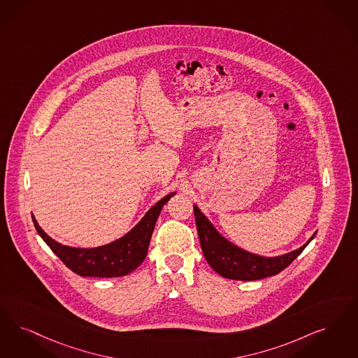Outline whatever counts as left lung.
Returning a JSON list of instances; mask_svg holds the SVG:
<instances>
[{
    "label": "left lung",
    "mask_w": 358,
    "mask_h": 358,
    "mask_svg": "<svg viewBox=\"0 0 358 358\" xmlns=\"http://www.w3.org/2000/svg\"><path fill=\"white\" fill-rule=\"evenodd\" d=\"M201 249L215 272L229 280L255 281L275 275L287 268L315 238V234L301 248L281 256L266 257L248 252L224 237L197 205H193Z\"/></svg>",
    "instance_id": "1"
}]
</instances>
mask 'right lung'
Here are the masks:
<instances>
[{
  "label": "right lung",
  "mask_w": 358,
  "mask_h": 358,
  "mask_svg": "<svg viewBox=\"0 0 358 358\" xmlns=\"http://www.w3.org/2000/svg\"><path fill=\"white\" fill-rule=\"evenodd\" d=\"M176 192L156 202L127 234L96 248H74L48 236L31 215L34 228L45 243L72 272L83 277H122L137 269L148 255L152 233L162 206Z\"/></svg>",
  "instance_id": "obj_1"
}]
</instances>
